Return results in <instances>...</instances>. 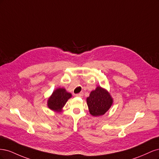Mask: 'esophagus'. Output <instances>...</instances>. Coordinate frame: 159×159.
<instances>
[{
    "mask_svg": "<svg viewBox=\"0 0 159 159\" xmlns=\"http://www.w3.org/2000/svg\"><path fill=\"white\" fill-rule=\"evenodd\" d=\"M83 95H84V93H83L82 92L79 93H78V94H76V95H75V96H77V97H80V98H82V97H83Z\"/></svg>",
    "mask_w": 159,
    "mask_h": 159,
    "instance_id": "esophagus-1",
    "label": "esophagus"
}]
</instances>
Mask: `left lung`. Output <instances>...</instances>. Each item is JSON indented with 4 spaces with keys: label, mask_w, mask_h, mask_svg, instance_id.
I'll return each mask as SVG.
<instances>
[{
    "label": "left lung",
    "mask_w": 159,
    "mask_h": 159,
    "mask_svg": "<svg viewBox=\"0 0 159 159\" xmlns=\"http://www.w3.org/2000/svg\"><path fill=\"white\" fill-rule=\"evenodd\" d=\"M89 113L94 117L104 115L111 107L113 99L109 91L101 86L91 91L86 99Z\"/></svg>",
    "instance_id": "left-lung-1"
}]
</instances>
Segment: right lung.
<instances>
[{
    "instance_id": "1",
    "label": "right lung",
    "mask_w": 159,
    "mask_h": 159,
    "mask_svg": "<svg viewBox=\"0 0 159 159\" xmlns=\"http://www.w3.org/2000/svg\"><path fill=\"white\" fill-rule=\"evenodd\" d=\"M71 96V93L68 92L65 88H57L48 99V107L57 113L61 112L65 104Z\"/></svg>"
}]
</instances>
